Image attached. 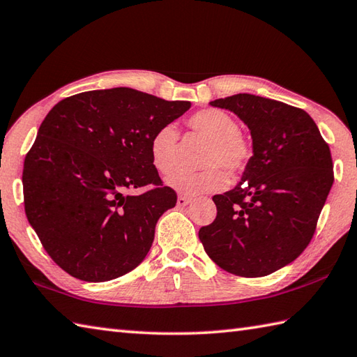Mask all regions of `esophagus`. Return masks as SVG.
Instances as JSON below:
<instances>
[{"mask_svg": "<svg viewBox=\"0 0 357 357\" xmlns=\"http://www.w3.org/2000/svg\"><path fill=\"white\" fill-rule=\"evenodd\" d=\"M190 202H192V198H187V196H183V195L178 196V207H185Z\"/></svg>", "mask_w": 357, "mask_h": 357, "instance_id": "34e87169", "label": "esophagus"}]
</instances>
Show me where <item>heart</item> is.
Segmentation results:
<instances>
[{"label":"heart","instance_id":"heart-1","mask_svg":"<svg viewBox=\"0 0 357 357\" xmlns=\"http://www.w3.org/2000/svg\"><path fill=\"white\" fill-rule=\"evenodd\" d=\"M187 127L208 139L204 151L201 172H176L167 179V184L184 195L219 192L233 178L244 174L255 156L253 141L239 130L238 121L221 109H202L187 118ZM178 130L173 124H164L153 132L149 141V153L155 169L172 173L178 165Z\"/></svg>","mask_w":357,"mask_h":357}]
</instances>
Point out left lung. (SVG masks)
Wrapping results in <instances>:
<instances>
[{"label": "left lung", "mask_w": 357, "mask_h": 357, "mask_svg": "<svg viewBox=\"0 0 357 357\" xmlns=\"http://www.w3.org/2000/svg\"><path fill=\"white\" fill-rule=\"evenodd\" d=\"M248 126L255 156L241 183L215 195V221L201 227L210 259L236 276L261 278L298 257L316 231L335 181L333 159L305 110L238 93L210 102Z\"/></svg>", "instance_id": "obj_1"}]
</instances>
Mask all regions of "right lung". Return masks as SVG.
I'll return each mask as SVG.
<instances>
[{
  "label": "right lung",
  "instance_id": "right-lung-1",
  "mask_svg": "<svg viewBox=\"0 0 357 357\" xmlns=\"http://www.w3.org/2000/svg\"><path fill=\"white\" fill-rule=\"evenodd\" d=\"M190 107L116 87L69 96L47 113L22 190L29 222L58 267L104 282L142 262L158 219L178 199L151 164L150 136ZM135 188L146 190L132 195Z\"/></svg>",
  "mask_w": 357,
  "mask_h": 357
}]
</instances>
